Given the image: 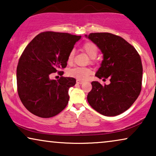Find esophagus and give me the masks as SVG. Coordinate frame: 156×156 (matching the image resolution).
<instances>
[{
	"instance_id": "1",
	"label": "esophagus",
	"mask_w": 156,
	"mask_h": 156,
	"mask_svg": "<svg viewBox=\"0 0 156 156\" xmlns=\"http://www.w3.org/2000/svg\"><path fill=\"white\" fill-rule=\"evenodd\" d=\"M76 83H77V84H82L83 83H84V82H83V81H82V80H76Z\"/></svg>"
}]
</instances>
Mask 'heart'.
<instances>
[{
	"mask_svg": "<svg viewBox=\"0 0 156 156\" xmlns=\"http://www.w3.org/2000/svg\"><path fill=\"white\" fill-rule=\"evenodd\" d=\"M83 50L87 53V55L92 59L96 58L98 54V48L94 42H87L83 45ZM74 56V51L72 50L70 51L67 56V63L71 64L73 62ZM91 69L87 67H75L68 70V75L71 77L75 78L79 80H85L89 77L91 74Z\"/></svg>",
	"mask_w": 156,
	"mask_h": 156,
	"instance_id": "b5f03b06",
	"label": "heart"
}]
</instances>
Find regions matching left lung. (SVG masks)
Segmentation results:
<instances>
[{
  "mask_svg": "<svg viewBox=\"0 0 156 156\" xmlns=\"http://www.w3.org/2000/svg\"><path fill=\"white\" fill-rule=\"evenodd\" d=\"M86 37L97 45L104 59L95 76L109 78L104 86L92 82L87 95L89 105L99 114L114 116L131 107L141 91L143 67L133 46L120 36L108 33H90Z\"/></svg>",
  "mask_w": 156,
  "mask_h": 156,
  "instance_id": "obj_1",
  "label": "left lung"
}]
</instances>
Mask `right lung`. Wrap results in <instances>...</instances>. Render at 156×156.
I'll return each mask as SVG.
<instances>
[{"label":"right lung","mask_w":156,"mask_h":156,"mask_svg":"<svg viewBox=\"0 0 156 156\" xmlns=\"http://www.w3.org/2000/svg\"><path fill=\"white\" fill-rule=\"evenodd\" d=\"M81 36L43 32L27 44L17 67V87L20 101L32 114L50 118L60 113L69 101V89L76 84L72 77L50 80L52 73L67 65V56Z\"/></svg>","instance_id":"1"}]
</instances>
